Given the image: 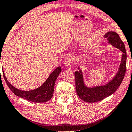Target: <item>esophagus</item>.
Listing matches in <instances>:
<instances>
[{
	"instance_id": "obj_1",
	"label": "esophagus",
	"mask_w": 132,
	"mask_h": 132,
	"mask_svg": "<svg viewBox=\"0 0 132 132\" xmlns=\"http://www.w3.org/2000/svg\"><path fill=\"white\" fill-rule=\"evenodd\" d=\"M72 62V58L70 57H66V59L65 60V65L69 66L70 65H71V64Z\"/></svg>"
}]
</instances>
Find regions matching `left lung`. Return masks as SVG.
<instances>
[{
	"label": "left lung",
	"instance_id": "8db88e82",
	"mask_svg": "<svg viewBox=\"0 0 132 132\" xmlns=\"http://www.w3.org/2000/svg\"><path fill=\"white\" fill-rule=\"evenodd\" d=\"M104 37L107 38L109 44L122 52L121 63L117 73L112 80L105 85L92 88L85 85L82 72L78 67L79 71L75 72L76 92L79 98L87 102H98L112 94L120 86L126 72L127 52L120 36L116 32L109 31L105 34Z\"/></svg>",
	"mask_w": 132,
	"mask_h": 132
}]
</instances>
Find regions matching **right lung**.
I'll list each match as a JSON object with an SVG mask.
<instances>
[{
  "label": "right lung",
  "mask_w": 132,
  "mask_h": 132,
  "mask_svg": "<svg viewBox=\"0 0 132 132\" xmlns=\"http://www.w3.org/2000/svg\"><path fill=\"white\" fill-rule=\"evenodd\" d=\"M1 62V59H0ZM61 72V67H58L49 76L48 79L40 87L35 89L24 91L18 89L10 83L6 78L4 71L3 74L4 80L11 91L17 96L35 103H43L50 100L53 95L55 81Z\"/></svg>",
  "instance_id": "right-lung-1"
}]
</instances>
